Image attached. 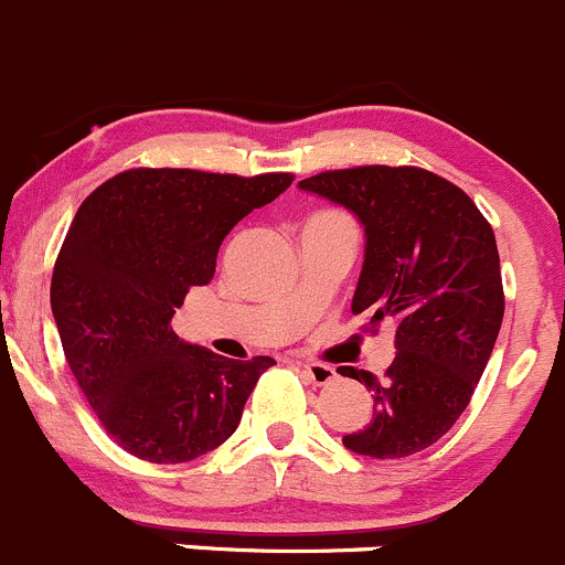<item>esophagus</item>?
<instances>
[{"mask_svg":"<svg viewBox=\"0 0 565 565\" xmlns=\"http://www.w3.org/2000/svg\"><path fill=\"white\" fill-rule=\"evenodd\" d=\"M301 367V376L307 379L310 384H316V387H327V384L334 382V367L329 365H321V362H307V365H299Z\"/></svg>","mask_w":565,"mask_h":565,"instance_id":"obj_1","label":"esophagus"}]
</instances>
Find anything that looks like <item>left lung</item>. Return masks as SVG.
<instances>
[{"mask_svg": "<svg viewBox=\"0 0 565 565\" xmlns=\"http://www.w3.org/2000/svg\"><path fill=\"white\" fill-rule=\"evenodd\" d=\"M360 220L365 260L351 312L371 329L395 327L393 365L382 379L340 367L373 393V417L343 445L371 459L431 448L470 404L500 334V255L478 205L417 167H354L299 181Z\"/></svg>", "mask_w": 565, "mask_h": 565, "instance_id": "8db88e82", "label": "left lung"}]
</instances>
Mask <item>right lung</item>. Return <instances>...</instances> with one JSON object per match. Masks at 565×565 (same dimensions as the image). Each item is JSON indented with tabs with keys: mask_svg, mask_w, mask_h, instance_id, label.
Listing matches in <instances>:
<instances>
[{
	"mask_svg": "<svg viewBox=\"0 0 565 565\" xmlns=\"http://www.w3.org/2000/svg\"><path fill=\"white\" fill-rule=\"evenodd\" d=\"M294 175L126 170L79 205L52 277L65 360L100 426L131 456L183 465L220 448L271 356L227 360L172 332L209 285L227 233Z\"/></svg>",
	"mask_w": 565,
	"mask_h": 565,
	"instance_id": "add662e5",
	"label": "right lung"
}]
</instances>
